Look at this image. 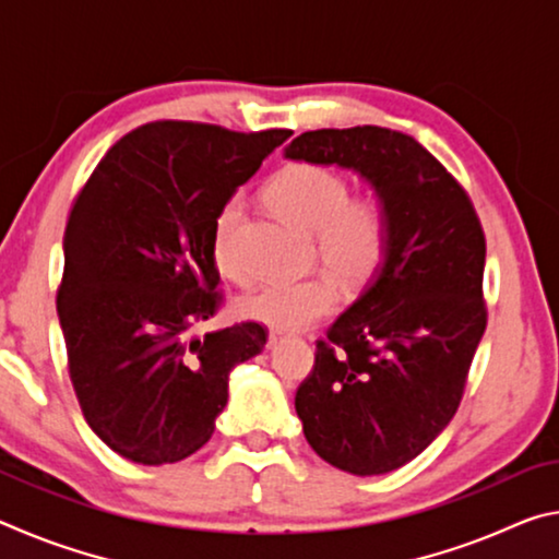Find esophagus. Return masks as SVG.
Wrapping results in <instances>:
<instances>
[{"label":"esophagus","instance_id":"34e87169","mask_svg":"<svg viewBox=\"0 0 559 559\" xmlns=\"http://www.w3.org/2000/svg\"><path fill=\"white\" fill-rule=\"evenodd\" d=\"M283 340V333H269V347H276Z\"/></svg>","mask_w":559,"mask_h":559}]
</instances>
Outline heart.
<instances>
[{
	"instance_id": "heart-1",
	"label": "heart",
	"mask_w": 559,
	"mask_h": 559,
	"mask_svg": "<svg viewBox=\"0 0 559 559\" xmlns=\"http://www.w3.org/2000/svg\"><path fill=\"white\" fill-rule=\"evenodd\" d=\"M343 175L323 165L298 163L271 179L266 200L283 219L316 234L318 257L345 286H359L380 269L386 251V214L372 197L347 200ZM243 204L239 197L226 202L214 219L212 253L224 276L243 281L246 271L236 261V231ZM337 302V286L330 276L300 281H271L246 293L236 310L246 320L276 328L300 330L325 318Z\"/></svg>"
}]
</instances>
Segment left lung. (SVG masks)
<instances>
[{
	"label": "left lung",
	"instance_id": "left-lung-1",
	"mask_svg": "<svg viewBox=\"0 0 559 559\" xmlns=\"http://www.w3.org/2000/svg\"><path fill=\"white\" fill-rule=\"evenodd\" d=\"M288 159L353 169L386 214V251L362 296L318 340L298 386L302 433L355 476L404 466L449 427L486 330V236L447 167L404 132H302Z\"/></svg>",
	"mask_w": 559,
	"mask_h": 559
}]
</instances>
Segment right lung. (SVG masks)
<instances>
[{"label": "right lung", "mask_w": 559, "mask_h": 559, "mask_svg": "<svg viewBox=\"0 0 559 559\" xmlns=\"http://www.w3.org/2000/svg\"><path fill=\"white\" fill-rule=\"evenodd\" d=\"M290 130L234 132L159 120L93 169L63 234L56 298L81 412L122 459L163 466L200 451L229 400V372L266 330L197 337L219 308L214 219Z\"/></svg>", "instance_id": "1"}]
</instances>
